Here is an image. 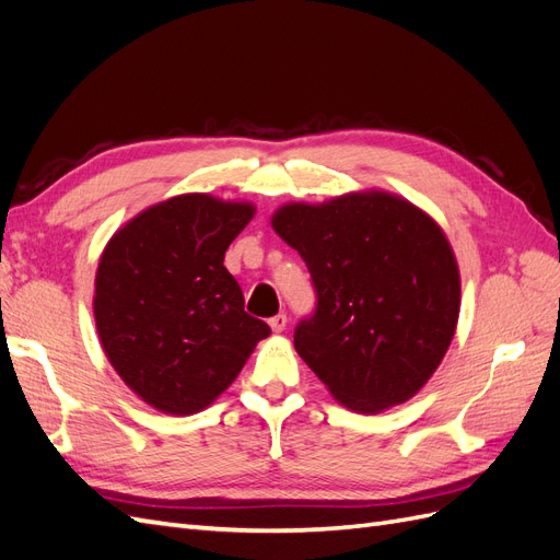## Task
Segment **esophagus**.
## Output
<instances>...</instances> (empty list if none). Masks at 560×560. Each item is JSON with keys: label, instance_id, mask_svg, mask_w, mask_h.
I'll use <instances>...</instances> for the list:
<instances>
[{"label": "esophagus", "instance_id": "obj_1", "mask_svg": "<svg viewBox=\"0 0 560 560\" xmlns=\"http://www.w3.org/2000/svg\"><path fill=\"white\" fill-rule=\"evenodd\" d=\"M268 325H270V329H273L276 334L284 331V327H287V315H284V313H278V315H273V317L268 319Z\"/></svg>", "mask_w": 560, "mask_h": 560}]
</instances>
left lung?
<instances>
[{
  "mask_svg": "<svg viewBox=\"0 0 560 560\" xmlns=\"http://www.w3.org/2000/svg\"><path fill=\"white\" fill-rule=\"evenodd\" d=\"M270 226L301 254L317 292L315 315L294 331L301 360L354 413L409 401L442 364L460 315L444 229L381 189L284 202Z\"/></svg>",
  "mask_w": 560,
  "mask_h": 560,
  "instance_id": "8db88e82",
  "label": "left lung"
}]
</instances>
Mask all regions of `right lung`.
I'll return each mask as SVG.
<instances>
[{
  "instance_id": "right-lung-1",
  "label": "right lung",
  "mask_w": 560,
  "mask_h": 560,
  "mask_svg": "<svg viewBox=\"0 0 560 560\" xmlns=\"http://www.w3.org/2000/svg\"><path fill=\"white\" fill-rule=\"evenodd\" d=\"M254 212L247 200L182 194L135 214L105 245L93 294L100 346L151 409H208L270 334L245 313L224 266Z\"/></svg>"
}]
</instances>
